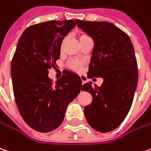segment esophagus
I'll use <instances>...</instances> for the list:
<instances>
[{
  "mask_svg": "<svg viewBox=\"0 0 151 151\" xmlns=\"http://www.w3.org/2000/svg\"><path fill=\"white\" fill-rule=\"evenodd\" d=\"M80 78H81L82 84H84V83H85V81H86V78H85V77H84V76H80Z\"/></svg>",
  "mask_w": 151,
  "mask_h": 151,
  "instance_id": "34e87169",
  "label": "esophagus"
}]
</instances>
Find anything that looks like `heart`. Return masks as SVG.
Returning a JSON list of instances; mask_svg holds the SVG:
<instances>
[{
    "label": "heart",
    "instance_id": "b5f03b06",
    "mask_svg": "<svg viewBox=\"0 0 151 151\" xmlns=\"http://www.w3.org/2000/svg\"><path fill=\"white\" fill-rule=\"evenodd\" d=\"M85 37V35H82V36L80 37V38H82V37ZM68 66H69V67H70L71 69H73V70L78 71V70H80V68L82 67V64H81V62H79V61H78V60H72V61L69 62Z\"/></svg>",
    "mask_w": 151,
    "mask_h": 151
}]
</instances>
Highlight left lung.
Returning a JSON list of instances; mask_svg holds the SVG:
<instances>
[{"label": "left lung", "instance_id": "obj_1", "mask_svg": "<svg viewBox=\"0 0 151 151\" xmlns=\"http://www.w3.org/2000/svg\"><path fill=\"white\" fill-rule=\"evenodd\" d=\"M78 28L94 41L88 78H102L100 87L86 83L82 90L92 96L84 107L88 124L100 132L116 129L127 117L137 89V64L133 45L127 33L106 21L76 19Z\"/></svg>", "mask_w": 151, "mask_h": 151}]
</instances>
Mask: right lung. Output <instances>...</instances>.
<instances>
[{
  "label": "right lung",
  "mask_w": 151,
  "mask_h": 151,
  "mask_svg": "<svg viewBox=\"0 0 151 151\" xmlns=\"http://www.w3.org/2000/svg\"><path fill=\"white\" fill-rule=\"evenodd\" d=\"M75 20H50L25 29L11 63L14 98L22 118L32 129L49 132L60 126L67 106L82 90L80 77L65 71L52 83L49 69L56 66L62 40Z\"/></svg>",
  "instance_id": "obj_1"
}]
</instances>
